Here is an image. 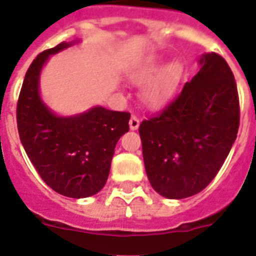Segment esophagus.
Masks as SVG:
<instances>
[{
  "label": "esophagus",
  "instance_id": "1",
  "mask_svg": "<svg viewBox=\"0 0 256 256\" xmlns=\"http://www.w3.org/2000/svg\"><path fill=\"white\" fill-rule=\"evenodd\" d=\"M128 124H130V128H132V130H136V128H140V118H138L136 114H132Z\"/></svg>",
  "mask_w": 256,
  "mask_h": 256
}]
</instances>
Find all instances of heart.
<instances>
[{
	"label": "heart",
	"instance_id": "heart-1",
	"mask_svg": "<svg viewBox=\"0 0 256 256\" xmlns=\"http://www.w3.org/2000/svg\"><path fill=\"white\" fill-rule=\"evenodd\" d=\"M158 61H148L132 76L136 85H144L140 92L142 100L148 104H162L171 98L182 78L183 68L178 61L168 62L156 72Z\"/></svg>",
	"mask_w": 256,
	"mask_h": 256
}]
</instances>
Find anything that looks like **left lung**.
<instances>
[{
    "instance_id": "8db88e82",
    "label": "left lung",
    "mask_w": 256,
    "mask_h": 256,
    "mask_svg": "<svg viewBox=\"0 0 256 256\" xmlns=\"http://www.w3.org/2000/svg\"><path fill=\"white\" fill-rule=\"evenodd\" d=\"M199 64L182 92L140 124L150 184L168 199L200 192L218 174L238 134L239 96L230 66L216 53L204 54Z\"/></svg>"
}]
</instances>
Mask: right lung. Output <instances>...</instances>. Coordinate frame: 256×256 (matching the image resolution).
I'll list each match as a JSON object with an SVG mask.
<instances>
[{"mask_svg":"<svg viewBox=\"0 0 256 256\" xmlns=\"http://www.w3.org/2000/svg\"><path fill=\"white\" fill-rule=\"evenodd\" d=\"M70 45L61 42L32 62L18 96L17 128L22 146L44 182L58 194L88 198L108 180L116 142L128 132L130 112L100 106L74 116L50 112L38 92L41 69L49 56Z\"/></svg>","mask_w":256,"mask_h":256,"instance_id":"obj_1","label":"right lung"}]
</instances>
